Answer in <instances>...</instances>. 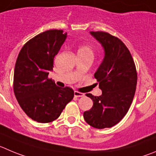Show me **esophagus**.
<instances>
[{
  "instance_id": "obj_1",
  "label": "esophagus",
  "mask_w": 156,
  "mask_h": 156,
  "mask_svg": "<svg viewBox=\"0 0 156 156\" xmlns=\"http://www.w3.org/2000/svg\"><path fill=\"white\" fill-rule=\"evenodd\" d=\"M74 95H75V97H77V98H78V97H83V96L85 95V94H84V93L79 92V91H75V92H74Z\"/></svg>"
}]
</instances>
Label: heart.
I'll list each match as a JSON object with an SVG mask.
<instances>
[{"instance_id":"heart-1","label":"heart","mask_w":156,"mask_h":156,"mask_svg":"<svg viewBox=\"0 0 156 156\" xmlns=\"http://www.w3.org/2000/svg\"><path fill=\"white\" fill-rule=\"evenodd\" d=\"M78 53H83V54H88V55H91L93 56V49L91 48V45L89 44H82L81 47L78 48Z\"/></svg>"}]
</instances>
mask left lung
Here are the masks:
<instances>
[{"mask_svg": "<svg viewBox=\"0 0 156 156\" xmlns=\"http://www.w3.org/2000/svg\"><path fill=\"white\" fill-rule=\"evenodd\" d=\"M90 34L105 51L102 62L94 73L102 94L98 97L86 94L93 101V106L83 116L95 129L111 128L129 111L136 89L137 72L130 51L120 39L107 32Z\"/></svg>", "mask_w": 156, "mask_h": 156, "instance_id": "8db88e82", "label": "left lung"}]
</instances>
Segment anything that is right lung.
<instances>
[{"mask_svg": "<svg viewBox=\"0 0 156 156\" xmlns=\"http://www.w3.org/2000/svg\"><path fill=\"white\" fill-rule=\"evenodd\" d=\"M66 37L62 30H46L29 40L17 56L14 94L23 111L37 122L55 121L74 98L72 88L57 86L48 77Z\"/></svg>", "mask_w": 156, "mask_h": 156, "instance_id": "right-lung-1", "label": "right lung"}]
</instances>
